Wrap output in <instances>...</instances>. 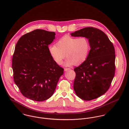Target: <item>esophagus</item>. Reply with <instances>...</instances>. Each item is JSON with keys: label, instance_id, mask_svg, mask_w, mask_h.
Listing matches in <instances>:
<instances>
[{"label": "esophagus", "instance_id": "34e87169", "mask_svg": "<svg viewBox=\"0 0 129 129\" xmlns=\"http://www.w3.org/2000/svg\"><path fill=\"white\" fill-rule=\"evenodd\" d=\"M70 70H71V69H70V68H66V69H64V71L65 72H67V71H69Z\"/></svg>", "mask_w": 129, "mask_h": 129}]
</instances>
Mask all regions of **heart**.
<instances>
[{
    "label": "heart",
    "instance_id": "heart-1",
    "mask_svg": "<svg viewBox=\"0 0 129 129\" xmlns=\"http://www.w3.org/2000/svg\"><path fill=\"white\" fill-rule=\"evenodd\" d=\"M56 45L50 46L49 52L58 64H61L67 56L68 58L64 63L67 67L82 63L87 59L90 50L89 42L84 37L77 38L66 35L60 38Z\"/></svg>",
    "mask_w": 129,
    "mask_h": 129
}]
</instances>
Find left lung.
Instances as JSON below:
<instances>
[{
  "label": "left lung",
  "instance_id": "left-lung-1",
  "mask_svg": "<svg viewBox=\"0 0 129 129\" xmlns=\"http://www.w3.org/2000/svg\"><path fill=\"white\" fill-rule=\"evenodd\" d=\"M85 37L90 45L86 60L74 71V89L80 99L89 101L105 94L110 86L115 71V52L107 36L102 31L86 27L71 34Z\"/></svg>",
  "mask_w": 129,
  "mask_h": 129
}]
</instances>
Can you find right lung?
<instances>
[{
	"instance_id": "right-lung-1",
	"label": "right lung",
	"mask_w": 129,
	"mask_h": 129,
	"mask_svg": "<svg viewBox=\"0 0 129 129\" xmlns=\"http://www.w3.org/2000/svg\"><path fill=\"white\" fill-rule=\"evenodd\" d=\"M55 35L37 29L22 36L16 45L12 64L14 80L23 95L31 100L50 98L63 74L48 50Z\"/></svg>"
}]
</instances>
